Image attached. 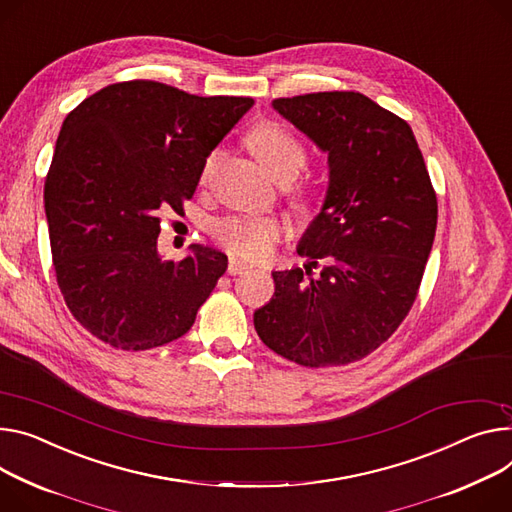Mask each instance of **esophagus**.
<instances>
[{"mask_svg":"<svg viewBox=\"0 0 512 512\" xmlns=\"http://www.w3.org/2000/svg\"><path fill=\"white\" fill-rule=\"evenodd\" d=\"M252 268V264H248L246 260H242V258H238V256H231L229 258V264H227V272L229 274H242V272H246V270H250Z\"/></svg>","mask_w":512,"mask_h":512,"instance_id":"1","label":"esophagus"}]
</instances>
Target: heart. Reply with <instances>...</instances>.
Segmentation results:
<instances>
[{
    "instance_id": "b5f03b06",
    "label": "heart",
    "mask_w": 512,
    "mask_h": 512,
    "mask_svg": "<svg viewBox=\"0 0 512 512\" xmlns=\"http://www.w3.org/2000/svg\"><path fill=\"white\" fill-rule=\"evenodd\" d=\"M248 145L260 164L268 170L274 180L291 178L303 170L307 153L299 137L277 123H260L248 133ZM221 160V149H213L203 162L201 182H207ZM217 238L235 254L248 258H264L272 252L274 242L279 240V221L256 215H233L225 217L215 227Z\"/></svg>"
}]
</instances>
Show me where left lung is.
<instances>
[{"label": "left lung", "instance_id": "8db88e82", "mask_svg": "<svg viewBox=\"0 0 512 512\" xmlns=\"http://www.w3.org/2000/svg\"><path fill=\"white\" fill-rule=\"evenodd\" d=\"M272 108L328 153L330 176L297 246L307 262L272 270L274 295L254 328L297 365L355 363L408 316L435 242L437 194L410 125L371 98L318 92Z\"/></svg>", "mask_w": 512, "mask_h": 512}]
</instances>
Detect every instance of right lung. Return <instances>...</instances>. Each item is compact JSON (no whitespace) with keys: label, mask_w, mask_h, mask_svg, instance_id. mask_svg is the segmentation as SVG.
I'll use <instances>...</instances> for the list:
<instances>
[{"label":"right lung","mask_w":512,"mask_h":512,"mask_svg":"<svg viewBox=\"0 0 512 512\" xmlns=\"http://www.w3.org/2000/svg\"><path fill=\"white\" fill-rule=\"evenodd\" d=\"M252 104L133 80L67 114L45 180V213L57 285L92 336L149 350L190 330L227 256L192 244L180 262L164 260L160 215L180 213L192 199L207 155Z\"/></svg>","instance_id":"obj_1"}]
</instances>
